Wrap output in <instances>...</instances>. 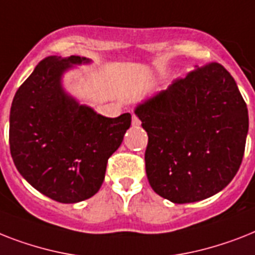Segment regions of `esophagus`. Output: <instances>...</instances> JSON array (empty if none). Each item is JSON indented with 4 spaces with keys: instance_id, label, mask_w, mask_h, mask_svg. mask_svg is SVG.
Instances as JSON below:
<instances>
[{
    "instance_id": "obj_1",
    "label": "esophagus",
    "mask_w": 255,
    "mask_h": 255,
    "mask_svg": "<svg viewBox=\"0 0 255 255\" xmlns=\"http://www.w3.org/2000/svg\"><path fill=\"white\" fill-rule=\"evenodd\" d=\"M140 126V121L136 115H132V127H138Z\"/></svg>"
}]
</instances>
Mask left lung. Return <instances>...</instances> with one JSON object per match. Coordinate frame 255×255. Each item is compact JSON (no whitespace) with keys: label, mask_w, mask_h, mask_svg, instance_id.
<instances>
[{"label":"left lung","mask_w":255,"mask_h":255,"mask_svg":"<svg viewBox=\"0 0 255 255\" xmlns=\"http://www.w3.org/2000/svg\"><path fill=\"white\" fill-rule=\"evenodd\" d=\"M134 114L148 133L145 170L156 194L177 204L215 195L235 178L245 152L248 107L221 64L195 67Z\"/></svg>","instance_id":"obj_1"}]
</instances>
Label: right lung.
<instances>
[{
  "label": "right lung",
  "instance_id": "right-lung-1",
  "mask_svg": "<svg viewBox=\"0 0 255 255\" xmlns=\"http://www.w3.org/2000/svg\"><path fill=\"white\" fill-rule=\"evenodd\" d=\"M88 63L80 56L45 57L16 90L10 109L14 165L32 187L60 203L98 192L107 160L131 126V114L102 117L64 90L63 74Z\"/></svg>",
  "mask_w": 255,
  "mask_h": 255
}]
</instances>
